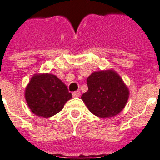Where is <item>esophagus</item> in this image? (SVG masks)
I'll list each match as a JSON object with an SVG mask.
<instances>
[{"instance_id": "esophagus-1", "label": "esophagus", "mask_w": 160, "mask_h": 160, "mask_svg": "<svg viewBox=\"0 0 160 160\" xmlns=\"http://www.w3.org/2000/svg\"><path fill=\"white\" fill-rule=\"evenodd\" d=\"M72 96H73V97H79L80 96V91L73 92H72Z\"/></svg>"}]
</instances>
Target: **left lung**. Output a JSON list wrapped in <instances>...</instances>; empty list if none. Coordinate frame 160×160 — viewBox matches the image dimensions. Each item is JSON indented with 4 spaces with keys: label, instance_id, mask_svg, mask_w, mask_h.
Here are the masks:
<instances>
[{
    "label": "left lung",
    "instance_id": "8db88e82",
    "mask_svg": "<svg viewBox=\"0 0 160 160\" xmlns=\"http://www.w3.org/2000/svg\"><path fill=\"white\" fill-rule=\"evenodd\" d=\"M88 90L81 99L88 110L99 118H110L118 114L126 106L129 89L113 70L94 72L87 79Z\"/></svg>",
    "mask_w": 160,
    "mask_h": 160
}]
</instances>
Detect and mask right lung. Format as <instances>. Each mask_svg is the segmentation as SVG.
<instances>
[{"instance_id": "add662e5", "label": "right lung", "mask_w": 160, "mask_h": 160, "mask_svg": "<svg viewBox=\"0 0 160 160\" xmlns=\"http://www.w3.org/2000/svg\"><path fill=\"white\" fill-rule=\"evenodd\" d=\"M72 97L62 80L49 73L34 75L25 91V98L30 110L43 118H50L60 112Z\"/></svg>"}]
</instances>
